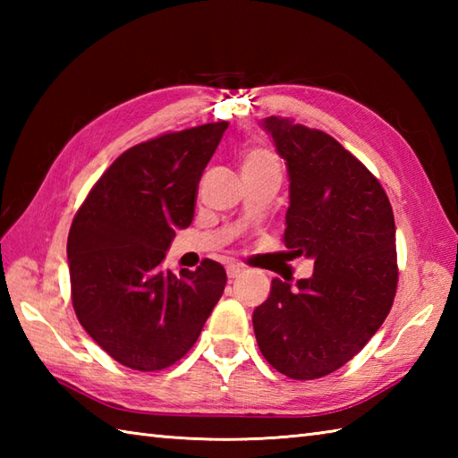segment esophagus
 <instances>
[{
    "mask_svg": "<svg viewBox=\"0 0 458 458\" xmlns=\"http://www.w3.org/2000/svg\"><path fill=\"white\" fill-rule=\"evenodd\" d=\"M226 274H228L230 279H234V277L244 274V266H228L226 267Z\"/></svg>",
    "mask_w": 458,
    "mask_h": 458,
    "instance_id": "esophagus-1",
    "label": "esophagus"
}]
</instances>
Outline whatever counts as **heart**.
I'll use <instances>...</instances> for the list:
<instances>
[{
    "label": "heart",
    "instance_id": "heart-1",
    "mask_svg": "<svg viewBox=\"0 0 458 458\" xmlns=\"http://www.w3.org/2000/svg\"><path fill=\"white\" fill-rule=\"evenodd\" d=\"M276 159L274 155L266 149H248L244 155H242V171H250V169H261V167H274Z\"/></svg>",
    "mask_w": 458,
    "mask_h": 458
}]
</instances>
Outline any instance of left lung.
I'll use <instances>...</instances> for the list:
<instances>
[{"instance_id":"1","label":"left lung","mask_w":458,"mask_h":458,"mask_svg":"<svg viewBox=\"0 0 458 458\" xmlns=\"http://www.w3.org/2000/svg\"><path fill=\"white\" fill-rule=\"evenodd\" d=\"M289 174L284 242L313 276L271 281L254 310L261 354L277 372L315 379L354 358L382 327L397 287L395 222L382 184L335 138L285 118L261 120Z\"/></svg>"}]
</instances>
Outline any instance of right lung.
<instances>
[{"instance_id":"add662e5","label":"right lung","mask_w":458,"mask_h":458,"mask_svg":"<svg viewBox=\"0 0 458 458\" xmlns=\"http://www.w3.org/2000/svg\"><path fill=\"white\" fill-rule=\"evenodd\" d=\"M228 122L165 133L122 153L68 232L72 307L96 344L140 372L177 362L224 293L226 271L204 259L165 269L174 230L189 228L197 189Z\"/></svg>"}]
</instances>
